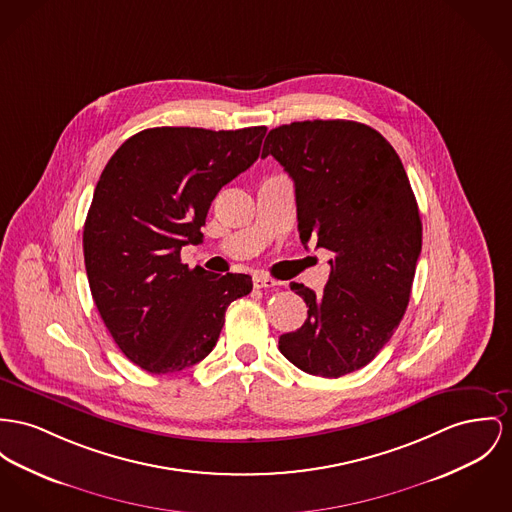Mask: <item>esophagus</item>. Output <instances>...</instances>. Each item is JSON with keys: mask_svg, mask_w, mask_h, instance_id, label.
<instances>
[{"mask_svg": "<svg viewBox=\"0 0 512 512\" xmlns=\"http://www.w3.org/2000/svg\"><path fill=\"white\" fill-rule=\"evenodd\" d=\"M252 281H254V287H256V289H272V287L279 285L275 279L264 275V273H256Z\"/></svg>", "mask_w": 512, "mask_h": 512, "instance_id": "esophagus-1", "label": "esophagus"}]
</instances>
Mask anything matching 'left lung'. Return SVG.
Masks as SVG:
<instances>
[{
  "label": "left lung",
  "instance_id": "8db88e82",
  "mask_svg": "<svg viewBox=\"0 0 512 512\" xmlns=\"http://www.w3.org/2000/svg\"><path fill=\"white\" fill-rule=\"evenodd\" d=\"M272 155L295 182L299 235L334 252L320 295L303 283L308 316L279 351L308 375L338 378L369 365L408 308L421 219L404 165L371 126L307 120L272 130Z\"/></svg>",
  "mask_w": 512,
  "mask_h": 512
}]
</instances>
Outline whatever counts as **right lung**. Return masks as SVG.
<instances>
[{
    "mask_svg": "<svg viewBox=\"0 0 512 512\" xmlns=\"http://www.w3.org/2000/svg\"><path fill=\"white\" fill-rule=\"evenodd\" d=\"M266 130L149 128L106 163L83 227L85 270L104 326L143 371L200 363L227 307L252 291L246 273L190 270L180 248L202 240L209 205L258 159Z\"/></svg>",
    "mask_w": 512,
    "mask_h": 512,
    "instance_id": "obj_1",
    "label": "right lung"
}]
</instances>
